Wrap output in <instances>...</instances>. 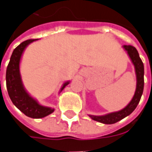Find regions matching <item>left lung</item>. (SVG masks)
Returning a JSON list of instances; mask_svg holds the SVG:
<instances>
[{"label":"left lung","mask_w":152,"mask_h":152,"mask_svg":"<svg viewBox=\"0 0 152 152\" xmlns=\"http://www.w3.org/2000/svg\"><path fill=\"white\" fill-rule=\"evenodd\" d=\"M124 48L127 51L129 56L132 60L134 68H135L136 77H137L136 90H135L132 100L122 110H120L118 112L111 113H108V114L103 115V116L89 115L90 118H92L93 120L100 122V123L106 124L117 123L118 121L129 115L135 109V107H137L139 102L140 100V97L142 96V93H143V89H144V65H143V62L140 58L138 51L134 46L124 45Z\"/></svg>","instance_id":"left-lung-1"}]
</instances>
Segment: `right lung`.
<instances>
[{"label":"right lung","mask_w":152,"mask_h":152,"mask_svg":"<svg viewBox=\"0 0 152 152\" xmlns=\"http://www.w3.org/2000/svg\"><path fill=\"white\" fill-rule=\"evenodd\" d=\"M34 40L37 39L26 40L21 43L13 50L7 68L6 81H7L8 95L14 105L20 111L23 113L25 115L28 116L30 118H40L52 113L54 112V109L41 106L33 97L29 96L22 84L21 76L19 73V63H20L22 54L25 50V48L27 47V45L34 42ZM68 84L69 81L66 82L62 86L61 91Z\"/></svg>","instance_id":"1"}]
</instances>
